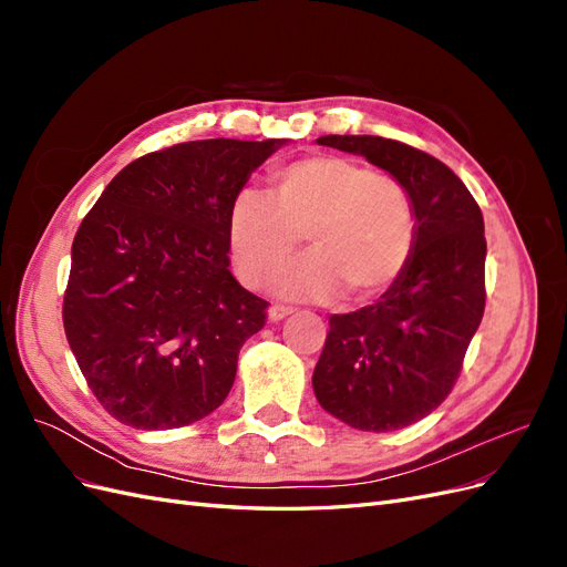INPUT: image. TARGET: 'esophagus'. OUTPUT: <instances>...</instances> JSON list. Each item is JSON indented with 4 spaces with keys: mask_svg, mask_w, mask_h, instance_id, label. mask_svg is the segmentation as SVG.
Instances as JSON below:
<instances>
[{
    "mask_svg": "<svg viewBox=\"0 0 567 567\" xmlns=\"http://www.w3.org/2000/svg\"><path fill=\"white\" fill-rule=\"evenodd\" d=\"M293 315V310H290V307H286V305H271L269 310H267V319L271 321V323H279V321H284L286 317H290Z\"/></svg>",
    "mask_w": 567,
    "mask_h": 567,
    "instance_id": "esophagus-1",
    "label": "esophagus"
}]
</instances>
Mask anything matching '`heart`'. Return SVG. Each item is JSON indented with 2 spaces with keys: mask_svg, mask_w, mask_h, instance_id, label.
I'll use <instances>...</instances> for the list:
<instances>
[{
  "mask_svg": "<svg viewBox=\"0 0 567 567\" xmlns=\"http://www.w3.org/2000/svg\"><path fill=\"white\" fill-rule=\"evenodd\" d=\"M271 194L238 192L227 213L231 260L248 286H262L300 248L312 250L274 284L286 300L326 302L342 290L369 300L400 277L416 244L406 188L342 156H307L277 169Z\"/></svg>",
  "mask_w": 567,
  "mask_h": 567,
  "instance_id": "b5f03b06",
  "label": "heart"
}]
</instances>
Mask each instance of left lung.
<instances>
[{
	"mask_svg": "<svg viewBox=\"0 0 567 567\" xmlns=\"http://www.w3.org/2000/svg\"><path fill=\"white\" fill-rule=\"evenodd\" d=\"M398 179L416 215L404 271L373 305L333 315L312 373L319 404L357 431H400L447 398L485 312V221L452 169L402 142L329 134Z\"/></svg>",
	"mask_w": 567,
	"mask_h": 567,
	"instance_id": "left-lung-1",
	"label": "left lung"
}]
</instances>
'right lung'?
I'll list each match as a JSON object with an SVG mask.
<instances>
[{
  "mask_svg": "<svg viewBox=\"0 0 567 567\" xmlns=\"http://www.w3.org/2000/svg\"><path fill=\"white\" fill-rule=\"evenodd\" d=\"M288 140H203L136 158L82 219L63 329L87 385L136 431L196 423L227 400L267 302L229 271L234 196Z\"/></svg>",
  "mask_w": 567,
  "mask_h": 567,
  "instance_id": "add662e5",
  "label": "right lung"
}]
</instances>
